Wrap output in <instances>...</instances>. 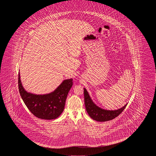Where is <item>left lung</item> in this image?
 Returning a JSON list of instances; mask_svg holds the SVG:
<instances>
[{
    "mask_svg": "<svg viewBox=\"0 0 156 156\" xmlns=\"http://www.w3.org/2000/svg\"><path fill=\"white\" fill-rule=\"evenodd\" d=\"M83 93L85 105L87 112L93 119L98 122H106L114 119L116 116H118L120 114L122 113V112L126 108L127 105L126 104L122 108L116 110H106L102 109L101 108L96 106V105L93 103L89 94L86 91V89L85 88Z\"/></svg>",
    "mask_w": 156,
    "mask_h": 156,
    "instance_id": "obj_1",
    "label": "left lung"
}]
</instances>
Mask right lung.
<instances>
[{"mask_svg": "<svg viewBox=\"0 0 156 156\" xmlns=\"http://www.w3.org/2000/svg\"><path fill=\"white\" fill-rule=\"evenodd\" d=\"M73 80H64L52 93L35 95L24 89L19 73L18 89L24 103L34 116L43 119H54L63 112L67 94L73 85Z\"/></svg>", "mask_w": 156, "mask_h": 156, "instance_id": "right-lung-1", "label": "right lung"}]
</instances>
